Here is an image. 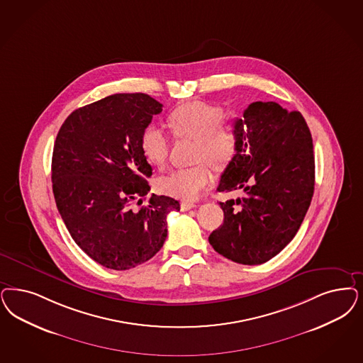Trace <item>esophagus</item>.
<instances>
[{
	"mask_svg": "<svg viewBox=\"0 0 363 363\" xmlns=\"http://www.w3.org/2000/svg\"><path fill=\"white\" fill-rule=\"evenodd\" d=\"M197 205L194 203V202H188V201H184L182 203H181V211H190V209H193V208H196Z\"/></svg>",
	"mask_w": 363,
	"mask_h": 363,
	"instance_id": "34e87169",
	"label": "esophagus"
}]
</instances>
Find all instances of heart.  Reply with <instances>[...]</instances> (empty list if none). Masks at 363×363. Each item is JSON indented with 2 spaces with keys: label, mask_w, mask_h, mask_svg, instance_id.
I'll return each instance as SVG.
<instances>
[{
  "label": "heart",
  "mask_w": 363,
  "mask_h": 363,
  "mask_svg": "<svg viewBox=\"0 0 363 363\" xmlns=\"http://www.w3.org/2000/svg\"><path fill=\"white\" fill-rule=\"evenodd\" d=\"M175 137L196 142L193 160L206 161L216 169H224L238 154L241 130L235 122L224 121L223 108L203 101H189L167 116ZM145 158L154 166H162L169 155V140L158 127H147L140 139ZM212 182L206 163L177 169L160 181V190L179 200H196Z\"/></svg>",
  "instance_id": "obj_1"
}]
</instances>
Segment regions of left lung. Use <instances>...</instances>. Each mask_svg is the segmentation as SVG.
I'll return each instance as SVG.
<instances>
[{"label": "left lung", "instance_id": "left-lung-1", "mask_svg": "<svg viewBox=\"0 0 363 363\" xmlns=\"http://www.w3.org/2000/svg\"><path fill=\"white\" fill-rule=\"evenodd\" d=\"M235 123L241 143L217 190H242L244 196L220 202L224 224L213 230L209 242L235 263L257 265L284 250L310 208L313 138L301 113L275 101L252 103Z\"/></svg>", "mask_w": 363, "mask_h": 363}]
</instances>
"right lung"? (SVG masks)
Wrapping results in <instances>:
<instances>
[{
    "mask_svg": "<svg viewBox=\"0 0 363 363\" xmlns=\"http://www.w3.org/2000/svg\"><path fill=\"white\" fill-rule=\"evenodd\" d=\"M162 104L146 94H115L77 108L59 130L52 189L69 235L100 265L125 271L150 260L167 236L172 197L152 194L140 139Z\"/></svg>",
    "mask_w": 363,
    "mask_h": 363,
    "instance_id": "obj_1",
    "label": "right lung"
}]
</instances>
